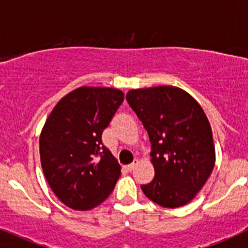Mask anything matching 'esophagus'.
Listing matches in <instances>:
<instances>
[{
  "label": "esophagus",
  "instance_id": "obj_1",
  "mask_svg": "<svg viewBox=\"0 0 248 248\" xmlns=\"http://www.w3.org/2000/svg\"><path fill=\"white\" fill-rule=\"evenodd\" d=\"M137 163H138V160H134L133 162L129 163V165L127 166V170H128L129 172H131V170H134V167H136V166H137Z\"/></svg>",
  "mask_w": 248,
  "mask_h": 248
}]
</instances>
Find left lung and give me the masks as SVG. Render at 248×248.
<instances>
[{"label":"left lung","mask_w":248,"mask_h":248,"mask_svg":"<svg viewBox=\"0 0 248 248\" xmlns=\"http://www.w3.org/2000/svg\"><path fill=\"white\" fill-rule=\"evenodd\" d=\"M126 99L151 143L155 177L141 190L162 207L186 205L208 179L216 160L212 129L202 108L172 86L132 90Z\"/></svg>","instance_id":"1"}]
</instances>
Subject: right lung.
<instances>
[{
  "instance_id": "obj_1",
  "label": "right lung",
  "mask_w": 248,
  "mask_h": 248,
  "mask_svg": "<svg viewBox=\"0 0 248 248\" xmlns=\"http://www.w3.org/2000/svg\"><path fill=\"white\" fill-rule=\"evenodd\" d=\"M122 102L120 90L80 87L60 99L46 121L40 137L43 173L57 198L73 210L100 205L121 175L102 134Z\"/></svg>"
}]
</instances>
